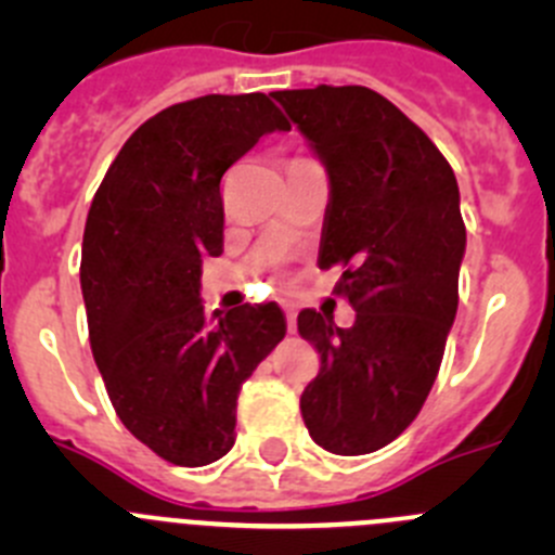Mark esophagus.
Instances as JSON below:
<instances>
[{
    "label": "esophagus",
    "instance_id": "34e87169",
    "mask_svg": "<svg viewBox=\"0 0 555 555\" xmlns=\"http://www.w3.org/2000/svg\"><path fill=\"white\" fill-rule=\"evenodd\" d=\"M284 311H287V330H289V333H295V330H298V317H295V306H284Z\"/></svg>",
    "mask_w": 555,
    "mask_h": 555
}]
</instances>
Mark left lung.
Segmentation results:
<instances>
[{
  "mask_svg": "<svg viewBox=\"0 0 555 555\" xmlns=\"http://www.w3.org/2000/svg\"><path fill=\"white\" fill-rule=\"evenodd\" d=\"M330 177L319 268L344 266L351 327L306 309L319 351L300 395L313 443L340 456L384 449L418 416L443 362L467 244L459 184L433 139L362 86L279 91Z\"/></svg>",
  "mask_w": 555,
  "mask_h": 555,
  "instance_id": "8db88e82",
  "label": "left lung"
}]
</instances>
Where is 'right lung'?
Masks as SVG:
<instances>
[{
	"mask_svg": "<svg viewBox=\"0 0 555 555\" xmlns=\"http://www.w3.org/2000/svg\"><path fill=\"white\" fill-rule=\"evenodd\" d=\"M271 131L289 122L266 93L166 106L128 137L88 211L93 360L128 433L179 467L233 449L242 384L287 333L276 304L206 317L198 298L204 257L222 251V173Z\"/></svg>",
	"mask_w": 555,
	"mask_h": 555,
	"instance_id": "1",
	"label": "right lung"
}]
</instances>
